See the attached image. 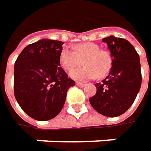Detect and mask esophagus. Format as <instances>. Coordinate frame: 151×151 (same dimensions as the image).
<instances>
[{"label": "esophagus", "instance_id": "34e87169", "mask_svg": "<svg viewBox=\"0 0 151 151\" xmlns=\"http://www.w3.org/2000/svg\"><path fill=\"white\" fill-rule=\"evenodd\" d=\"M76 85L78 86V87H80V88H83V87H85V83H82V82H76Z\"/></svg>", "mask_w": 151, "mask_h": 151}]
</instances>
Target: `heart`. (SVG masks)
<instances>
[{
	"mask_svg": "<svg viewBox=\"0 0 151 151\" xmlns=\"http://www.w3.org/2000/svg\"><path fill=\"white\" fill-rule=\"evenodd\" d=\"M59 58L62 67L67 71L81 64V59H83L86 66L70 72V76L77 81H88L97 76L102 78L110 72L113 66L111 54L92 42L78 44L74 48L63 47Z\"/></svg>",
	"mask_w": 151,
	"mask_h": 151,
	"instance_id": "heart-1",
	"label": "heart"
}]
</instances>
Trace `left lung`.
<instances>
[{"mask_svg":"<svg viewBox=\"0 0 151 151\" xmlns=\"http://www.w3.org/2000/svg\"><path fill=\"white\" fill-rule=\"evenodd\" d=\"M102 41L111 51L113 66L101 82L95 83L97 91L89 102L104 116L117 117L130 108L139 92L142 82L140 58L126 39L110 36Z\"/></svg>","mask_w":151,"mask_h":151,"instance_id":"left-lung-1","label":"left lung"}]
</instances>
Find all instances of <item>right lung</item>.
Listing matches in <instances>:
<instances>
[{
    "instance_id": "add662e5",
    "label": "right lung",
    "mask_w": 151,
    "mask_h": 151,
    "mask_svg": "<svg viewBox=\"0 0 151 151\" xmlns=\"http://www.w3.org/2000/svg\"><path fill=\"white\" fill-rule=\"evenodd\" d=\"M63 43L41 39L25 47L14 64V96L31 118L46 121L63 107L67 91L75 86L60 66Z\"/></svg>"
}]
</instances>
